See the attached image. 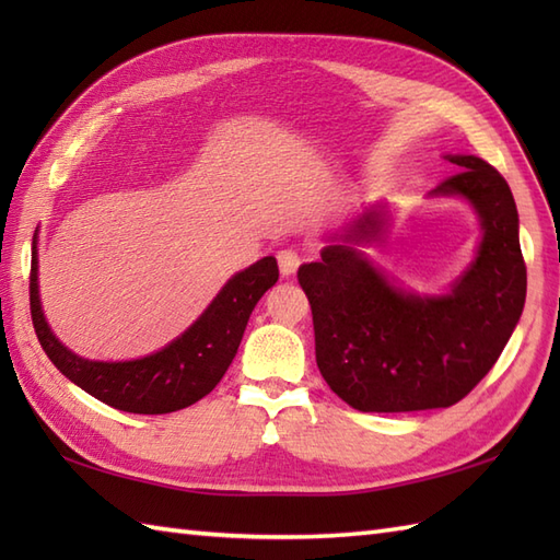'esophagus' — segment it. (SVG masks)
<instances>
[{
  "label": "esophagus",
  "instance_id": "obj_1",
  "mask_svg": "<svg viewBox=\"0 0 560 560\" xmlns=\"http://www.w3.org/2000/svg\"><path fill=\"white\" fill-rule=\"evenodd\" d=\"M277 261H279V269L283 277H291V273H295V269L301 267V257L295 249H281V253L277 255Z\"/></svg>",
  "mask_w": 560,
  "mask_h": 560
}]
</instances>
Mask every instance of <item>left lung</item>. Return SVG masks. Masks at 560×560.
I'll return each instance as SVG.
<instances>
[{
  "label": "left lung",
  "mask_w": 560,
  "mask_h": 560,
  "mask_svg": "<svg viewBox=\"0 0 560 560\" xmlns=\"http://www.w3.org/2000/svg\"><path fill=\"white\" fill-rule=\"evenodd\" d=\"M459 173L433 195H457L477 209L483 237L477 259L447 295H416L392 287L361 249L385 219L365 211L327 245L323 259L299 269L313 311L315 359L337 397L359 411L445 409L491 371L525 307L527 267L520 249L513 192L493 165L447 156Z\"/></svg>",
  "instance_id": "obj_1"
}]
</instances>
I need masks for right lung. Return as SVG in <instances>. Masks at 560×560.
Returning <instances> with one entry per match:
<instances>
[{
	"label": "right lung",
	"instance_id": "add662e5",
	"mask_svg": "<svg viewBox=\"0 0 560 560\" xmlns=\"http://www.w3.org/2000/svg\"><path fill=\"white\" fill-rule=\"evenodd\" d=\"M277 279V259L261 257L235 273L197 323L168 347L137 361L103 363L71 353L47 327L38 295V249L33 243L31 317L47 359L91 397L129 413H171L207 397L221 383L241 347L249 315Z\"/></svg>",
	"mask_w": 560,
	"mask_h": 560
}]
</instances>
